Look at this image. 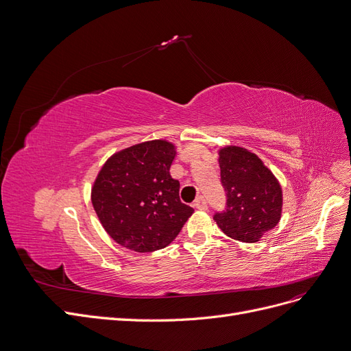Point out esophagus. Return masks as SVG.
Masks as SVG:
<instances>
[{
	"label": "esophagus",
	"instance_id": "esophagus-1",
	"mask_svg": "<svg viewBox=\"0 0 351 351\" xmlns=\"http://www.w3.org/2000/svg\"><path fill=\"white\" fill-rule=\"evenodd\" d=\"M193 206H195L197 210H206V206H208V205H206V201H205L204 197H198L197 201L193 202Z\"/></svg>",
	"mask_w": 351,
	"mask_h": 351
}]
</instances>
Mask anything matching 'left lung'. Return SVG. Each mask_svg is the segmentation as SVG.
<instances>
[{
	"mask_svg": "<svg viewBox=\"0 0 351 351\" xmlns=\"http://www.w3.org/2000/svg\"><path fill=\"white\" fill-rule=\"evenodd\" d=\"M218 163L227 204L224 211L215 213V223L231 239L256 243L280 219L278 179L254 153L239 146L219 150Z\"/></svg>",
	"mask_w": 351,
	"mask_h": 351,
	"instance_id": "left-lung-1",
	"label": "left lung"
}]
</instances>
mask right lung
Segmentation results:
<instances>
[{
  "mask_svg": "<svg viewBox=\"0 0 351 351\" xmlns=\"http://www.w3.org/2000/svg\"><path fill=\"white\" fill-rule=\"evenodd\" d=\"M175 156L172 143L152 140L112 154L99 171L90 199L102 227L123 247L160 250L192 215L169 172Z\"/></svg>",
  "mask_w": 351,
  "mask_h": 351,
  "instance_id": "right-lung-1",
  "label": "right lung"
}]
</instances>
